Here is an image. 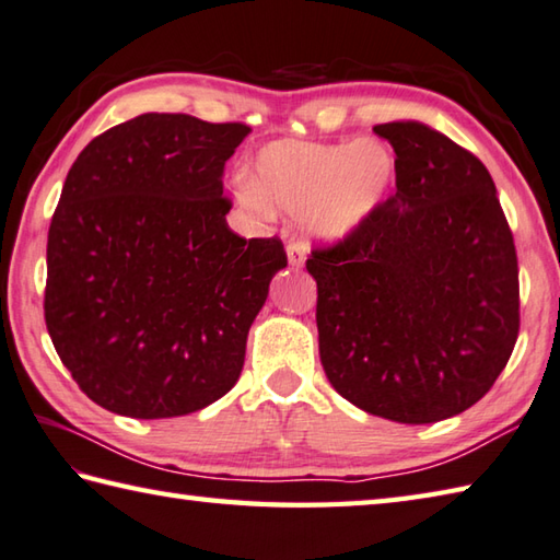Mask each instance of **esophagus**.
<instances>
[{
  "label": "esophagus",
  "instance_id": "1",
  "mask_svg": "<svg viewBox=\"0 0 560 560\" xmlns=\"http://www.w3.org/2000/svg\"><path fill=\"white\" fill-rule=\"evenodd\" d=\"M305 245L301 243V240H293V243H289L287 245V255H289V265L293 267V269H299V267H303V261H305Z\"/></svg>",
  "mask_w": 560,
  "mask_h": 560
}]
</instances>
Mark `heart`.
Here are the masks:
<instances>
[{"mask_svg": "<svg viewBox=\"0 0 560 560\" xmlns=\"http://www.w3.org/2000/svg\"><path fill=\"white\" fill-rule=\"evenodd\" d=\"M396 155L383 140L361 138L315 142L283 138L257 152L249 182L237 186V201L259 215H301L317 243L339 245L357 235L396 184Z\"/></svg>", "mask_w": 560, "mask_h": 560, "instance_id": "1", "label": "heart"}]
</instances>
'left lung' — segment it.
Returning a JSON list of instances; mask_svg holds the SVG:
<instances>
[{
	"label": "left lung",
	"instance_id": "obj_1",
	"mask_svg": "<svg viewBox=\"0 0 560 560\" xmlns=\"http://www.w3.org/2000/svg\"><path fill=\"white\" fill-rule=\"evenodd\" d=\"M396 194L305 261L327 381L376 418L430 424L468 410L520 332V269L486 164L420 120L374 126Z\"/></svg>",
	"mask_w": 560,
	"mask_h": 560
}]
</instances>
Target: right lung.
I'll list each match as a JSON object with an SVG mask.
<instances>
[{
  "instance_id": "1",
  "label": "right lung",
  "mask_w": 560,
  "mask_h": 560,
  "mask_svg": "<svg viewBox=\"0 0 560 560\" xmlns=\"http://www.w3.org/2000/svg\"><path fill=\"white\" fill-rule=\"evenodd\" d=\"M249 133L140 114L86 145L48 230L46 325L86 398L136 420L223 398L287 267L277 237L228 228L223 167Z\"/></svg>"
}]
</instances>
